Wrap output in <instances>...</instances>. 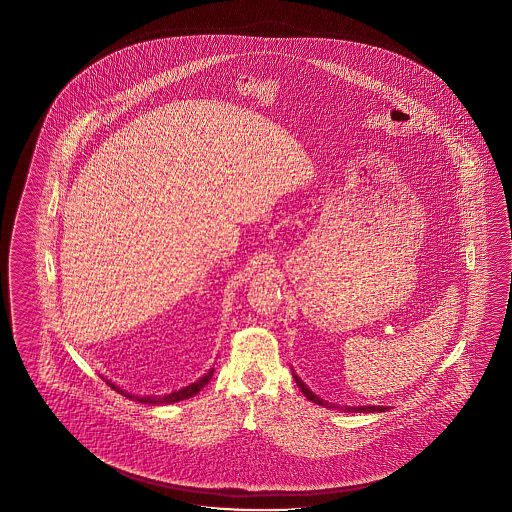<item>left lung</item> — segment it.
<instances>
[{"label": "left lung", "instance_id": "left-lung-1", "mask_svg": "<svg viewBox=\"0 0 512 512\" xmlns=\"http://www.w3.org/2000/svg\"><path fill=\"white\" fill-rule=\"evenodd\" d=\"M293 377H295L298 388L304 392V396H306L310 402L317 403V405H326V407H330V409H340V411H345V413H383V411H387L388 409L385 405H358V407L345 405V407H341V405H334V403H326L325 400H321L315 392H311L308 385L296 375L295 370H293Z\"/></svg>", "mask_w": 512, "mask_h": 512}]
</instances>
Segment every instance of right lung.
Returning a JSON list of instances; mask_svg holds the SVG:
<instances>
[{
    "instance_id": "obj_1",
    "label": "right lung",
    "mask_w": 512,
    "mask_h": 512,
    "mask_svg": "<svg viewBox=\"0 0 512 512\" xmlns=\"http://www.w3.org/2000/svg\"><path fill=\"white\" fill-rule=\"evenodd\" d=\"M212 373H214V368H210V370L204 373L202 377H199L195 383H191V385H187V387L180 388V390H172V392L165 394V396H137V394H131V392H127L124 388L118 387L116 383H112V381L107 379V377H103V379L107 381V385H110L114 390H118L122 396L129 398V400H135V402L139 403H148V405H165V403L182 402V400L193 398L195 394H199L202 388L208 385V381L212 379Z\"/></svg>"
}]
</instances>
